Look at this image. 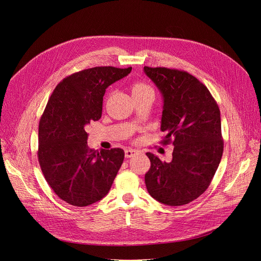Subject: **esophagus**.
I'll return each mask as SVG.
<instances>
[{
    "mask_svg": "<svg viewBox=\"0 0 261 261\" xmlns=\"http://www.w3.org/2000/svg\"><path fill=\"white\" fill-rule=\"evenodd\" d=\"M138 153H139L138 150L132 149V148H128V149L125 150V156H126V158H132V156L136 155Z\"/></svg>",
    "mask_w": 261,
    "mask_h": 261,
    "instance_id": "obj_1",
    "label": "esophagus"
}]
</instances>
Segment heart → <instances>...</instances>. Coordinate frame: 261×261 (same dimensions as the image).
I'll return each instance as SVG.
<instances>
[{
  "instance_id": "obj_1",
  "label": "heart",
  "mask_w": 261,
  "mask_h": 261,
  "mask_svg": "<svg viewBox=\"0 0 261 261\" xmlns=\"http://www.w3.org/2000/svg\"><path fill=\"white\" fill-rule=\"evenodd\" d=\"M131 91H132V95L133 94H141V93H146V92H153L152 88L146 85L145 82H141V81H138V82H134V84L132 85V88H131Z\"/></svg>"
}]
</instances>
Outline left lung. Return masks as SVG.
Returning <instances> with one entry per match:
<instances>
[{
    "label": "left lung",
    "mask_w": 261,
    "mask_h": 261,
    "mask_svg": "<svg viewBox=\"0 0 261 261\" xmlns=\"http://www.w3.org/2000/svg\"><path fill=\"white\" fill-rule=\"evenodd\" d=\"M163 96L161 130L164 144L172 141V160L151 162L145 174L148 193L156 201L181 206L199 198L210 186L223 153L220 110L208 89L184 71L144 67Z\"/></svg>",
    "instance_id": "left-lung-1"
}]
</instances>
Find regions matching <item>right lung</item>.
<instances>
[{"mask_svg":"<svg viewBox=\"0 0 261 261\" xmlns=\"http://www.w3.org/2000/svg\"><path fill=\"white\" fill-rule=\"evenodd\" d=\"M131 70L96 66L67 76L55 88L41 116V170L55 194L74 206L106 197L123 162L120 148L90 149L86 128L101 117L106 89Z\"/></svg>","mask_w":261,"mask_h":261,"instance_id":"1","label":"right lung"}]
</instances>
